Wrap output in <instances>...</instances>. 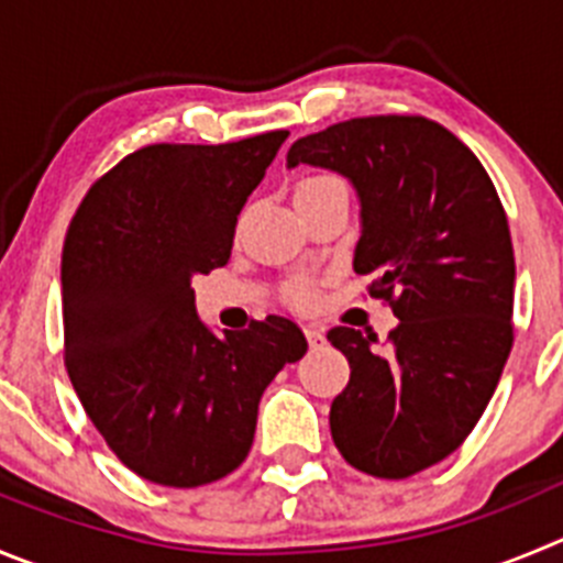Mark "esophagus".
<instances>
[{
    "mask_svg": "<svg viewBox=\"0 0 563 563\" xmlns=\"http://www.w3.org/2000/svg\"><path fill=\"white\" fill-rule=\"evenodd\" d=\"M306 339H308V344H311V346H322L324 344V333L319 328H313V324H308V328H306Z\"/></svg>",
    "mask_w": 563,
    "mask_h": 563,
    "instance_id": "obj_1",
    "label": "esophagus"
}]
</instances>
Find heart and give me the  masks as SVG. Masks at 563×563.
Here are the masks:
<instances>
[{
	"mask_svg": "<svg viewBox=\"0 0 563 563\" xmlns=\"http://www.w3.org/2000/svg\"><path fill=\"white\" fill-rule=\"evenodd\" d=\"M339 180H333V177H306V180L299 183L297 186V194H308V191H317V188H324V186H335ZM294 297L299 299V302H306L308 299V291L306 288H297L294 291Z\"/></svg>",
	"mask_w": 563,
	"mask_h": 563,
	"instance_id": "b5f03b06",
	"label": "heart"
}]
</instances>
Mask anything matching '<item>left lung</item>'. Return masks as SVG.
Segmentation results:
<instances>
[{"label":"left lung","instance_id":"obj_1","mask_svg":"<svg viewBox=\"0 0 563 563\" xmlns=\"http://www.w3.org/2000/svg\"><path fill=\"white\" fill-rule=\"evenodd\" d=\"M308 163L353 183L361 239L353 269L400 324L333 328L350 383L330 406L346 464L400 481L461 448L511 353L514 246L500 197L470 146L422 115H366L294 141Z\"/></svg>","mask_w":563,"mask_h":563}]
</instances>
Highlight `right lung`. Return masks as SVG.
I'll list each match as a JSON object with an SVG mask.
<instances>
[{"mask_svg": "<svg viewBox=\"0 0 563 563\" xmlns=\"http://www.w3.org/2000/svg\"><path fill=\"white\" fill-rule=\"evenodd\" d=\"M286 139L144 146L68 224V377L108 448L144 481L194 488L230 475L252 448L264 388L306 355L286 317L213 333L191 288L230 261L241 208Z\"/></svg>", "mask_w": 563, "mask_h": 563, "instance_id": "1", "label": "right lung"}]
</instances>
